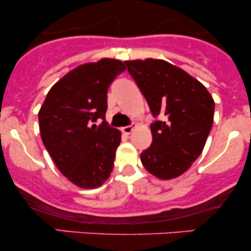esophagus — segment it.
<instances>
[{
    "mask_svg": "<svg viewBox=\"0 0 251 251\" xmlns=\"http://www.w3.org/2000/svg\"><path fill=\"white\" fill-rule=\"evenodd\" d=\"M133 129H134V124H131V125H127V126H125V127H123L122 131L125 134H129L132 131H133Z\"/></svg>",
    "mask_w": 251,
    "mask_h": 251,
    "instance_id": "1",
    "label": "esophagus"
}]
</instances>
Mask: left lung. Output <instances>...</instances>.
<instances>
[{"label":"left lung","mask_w":251,"mask_h":251,"mask_svg":"<svg viewBox=\"0 0 251 251\" xmlns=\"http://www.w3.org/2000/svg\"><path fill=\"white\" fill-rule=\"evenodd\" d=\"M125 65L155 119L150 125L151 146L140 154L144 168L160 179L178 177L203 151L214 123V99L198 80L164 60Z\"/></svg>","instance_id":"left-lung-1"}]
</instances>
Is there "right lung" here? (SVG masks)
<instances>
[{
  "label": "right lung",
  "instance_id": "1",
  "mask_svg": "<svg viewBox=\"0 0 251 251\" xmlns=\"http://www.w3.org/2000/svg\"><path fill=\"white\" fill-rule=\"evenodd\" d=\"M125 70L114 59L79 66L50 88L39 112L43 145L80 188H98L113 170L122 133L105 122L107 91Z\"/></svg>",
  "mask_w": 251,
  "mask_h": 251
}]
</instances>
